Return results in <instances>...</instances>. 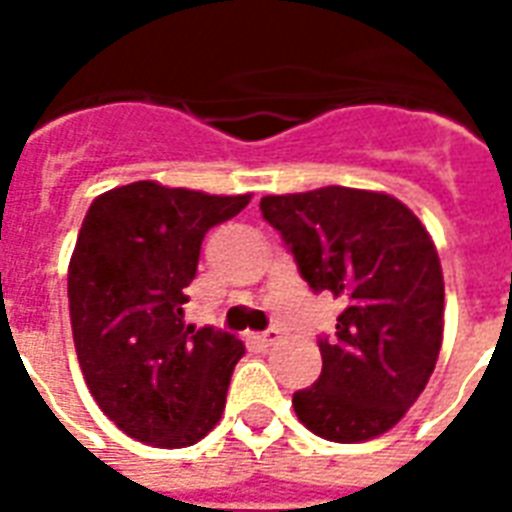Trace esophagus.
<instances>
[{
  "label": "esophagus",
  "instance_id": "esophagus-1",
  "mask_svg": "<svg viewBox=\"0 0 512 512\" xmlns=\"http://www.w3.org/2000/svg\"><path fill=\"white\" fill-rule=\"evenodd\" d=\"M279 337H282V334H279V329H266V332L252 334V340H255L260 348H271V345H277Z\"/></svg>",
  "mask_w": 512,
  "mask_h": 512
}]
</instances>
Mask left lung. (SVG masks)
Segmentation results:
<instances>
[{"mask_svg": "<svg viewBox=\"0 0 512 512\" xmlns=\"http://www.w3.org/2000/svg\"><path fill=\"white\" fill-rule=\"evenodd\" d=\"M260 211L301 279L345 304L334 337L318 340L321 376L293 395L296 417L321 439H376L414 406L439 359L444 277L428 230L395 197L345 186L271 194Z\"/></svg>", "mask_w": 512, "mask_h": 512, "instance_id": "obj_1", "label": "left lung"}]
</instances>
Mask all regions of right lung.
Returning a JSON list of instances; mask_svg holds the SVG:
<instances>
[{"label":"right lung","instance_id":"right-lung-1","mask_svg":"<svg viewBox=\"0 0 512 512\" xmlns=\"http://www.w3.org/2000/svg\"><path fill=\"white\" fill-rule=\"evenodd\" d=\"M136 180L95 197L68 266L76 356L95 403L131 439L189 447L222 419L244 343L183 323L200 246L249 205Z\"/></svg>","mask_w":512,"mask_h":512}]
</instances>
